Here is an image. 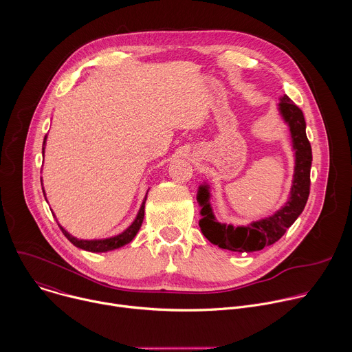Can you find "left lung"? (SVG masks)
<instances>
[{
	"label": "left lung",
	"mask_w": 352,
	"mask_h": 352,
	"mask_svg": "<svg viewBox=\"0 0 352 352\" xmlns=\"http://www.w3.org/2000/svg\"><path fill=\"white\" fill-rule=\"evenodd\" d=\"M278 113L290 131L292 148L294 152V173L290 192L285 204L274 214L252 221L248 225L219 222L212 211L210 185L203 182L197 188L196 200L200 206L199 226L208 242L236 253H252L274 245L302 212L309 196V173L312 151L305 134V120L300 107L287 95L279 98Z\"/></svg>",
	"instance_id": "1"
}]
</instances>
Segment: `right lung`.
Masks as SVG:
<instances>
[{
  "label": "right lung",
  "mask_w": 352,
  "mask_h": 352,
  "mask_svg": "<svg viewBox=\"0 0 352 352\" xmlns=\"http://www.w3.org/2000/svg\"><path fill=\"white\" fill-rule=\"evenodd\" d=\"M45 145H47V135L44 138V142H43V156L45 153ZM41 185H43V179H41ZM43 192H44V196H45V190L43 188ZM146 197H148V192L142 200V204L137 212V217L134 218V221L131 222V225L129 228H126L122 233H117V235L114 236H109V238H103V239H77L76 236L70 235V233L59 223L58 221V225L59 228L62 229L63 235L78 249L81 250H87V252H91V253H106V252H111V250H116L119 249L122 246H126L127 243H130L135 236L137 233L142 225V221H144V215H145V203H146Z\"/></svg>",
  "instance_id": "right-lung-1"
}]
</instances>
